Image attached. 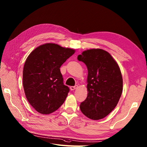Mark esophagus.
Masks as SVG:
<instances>
[{"label": "esophagus", "instance_id": "34e87169", "mask_svg": "<svg viewBox=\"0 0 147 147\" xmlns=\"http://www.w3.org/2000/svg\"><path fill=\"white\" fill-rule=\"evenodd\" d=\"M77 88V85H75V86H71V87H70V90L73 91L74 90H76V89Z\"/></svg>", "mask_w": 147, "mask_h": 147}]
</instances>
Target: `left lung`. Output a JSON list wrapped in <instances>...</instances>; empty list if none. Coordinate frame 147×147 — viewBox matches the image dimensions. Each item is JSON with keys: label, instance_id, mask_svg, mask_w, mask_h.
<instances>
[{"label": "left lung", "instance_id": "obj_1", "mask_svg": "<svg viewBox=\"0 0 147 147\" xmlns=\"http://www.w3.org/2000/svg\"><path fill=\"white\" fill-rule=\"evenodd\" d=\"M77 59L88 69V95L80 103L81 112L92 120L103 119L115 108L122 93L120 68L109 53L100 49L84 51Z\"/></svg>", "mask_w": 147, "mask_h": 147}]
</instances>
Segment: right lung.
Instances as JSON below:
<instances>
[{
	"mask_svg": "<svg viewBox=\"0 0 147 147\" xmlns=\"http://www.w3.org/2000/svg\"><path fill=\"white\" fill-rule=\"evenodd\" d=\"M75 52L55 44L38 47L28 55L23 70L26 98L35 110L51 113L61 106L69 92L60 68Z\"/></svg>",
	"mask_w": 147,
	"mask_h": 147,
	"instance_id": "1",
	"label": "right lung"
}]
</instances>
